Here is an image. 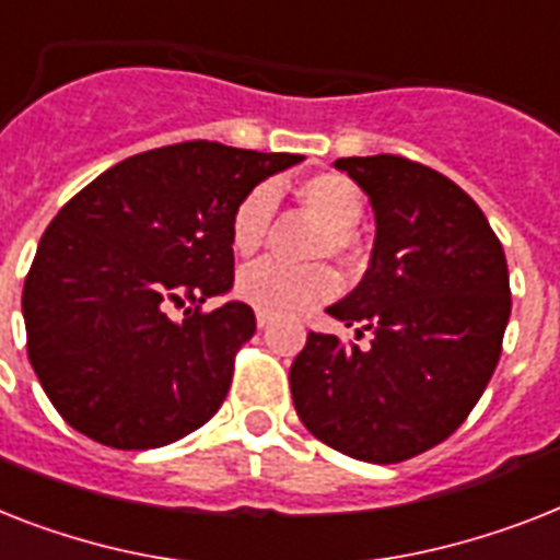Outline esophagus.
Here are the masks:
<instances>
[{
	"label": "esophagus",
	"mask_w": 560,
	"mask_h": 560,
	"mask_svg": "<svg viewBox=\"0 0 560 560\" xmlns=\"http://www.w3.org/2000/svg\"><path fill=\"white\" fill-rule=\"evenodd\" d=\"M256 322H258V327H267V325H270V322H272V316H267V313L258 311V313H256Z\"/></svg>",
	"instance_id": "esophagus-1"
}]
</instances>
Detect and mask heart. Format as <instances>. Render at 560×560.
I'll return each instance as SVG.
<instances>
[{
	"mask_svg": "<svg viewBox=\"0 0 560 560\" xmlns=\"http://www.w3.org/2000/svg\"><path fill=\"white\" fill-rule=\"evenodd\" d=\"M299 201L304 209L316 215L327 226L316 244V258L334 256L339 261H351L353 256V230L365 215V198L362 189L348 175L339 172H319L304 177L295 186ZM276 218V192L272 186L261 184L249 189L238 201L230 221V244L238 256H253L265 247L267 235ZM339 281L336 272L325 265L313 267H284L276 261H258L238 276V295L256 311L267 316H302L313 307L334 299Z\"/></svg>",
	"mask_w": 560,
	"mask_h": 560,
	"instance_id": "heart-1",
	"label": "heart"
}]
</instances>
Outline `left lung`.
Masks as SVG:
<instances>
[{
  "label": "left lung",
  "mask_w": 560,
  "mask_h": 560,
  "mask_svg": "<svg viewBox=\"0 0 560 560\" xmlns=\"http://www.w3.org/2000/svg\"><path fill=\"white\" fill-rule=\"evenodd\" d=\"M362 186L376 238L334 319L368 348L307 334L290 365L304 429L365 463H402L460 429L501 359L512 293L498 235L469 195L399 154L339 158Z\"/></svg>",
  "instance_id": "left-lung-1"
}]
</instances>
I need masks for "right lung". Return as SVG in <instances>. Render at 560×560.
Returning <instances> with one entry per match:
<instances>
[{
  "label": "right lung",
  "mask_w": 560,
  "mask_h": 560,
  "mask_svg": "<svg viewBox=\"0 0 560 560\" xmlns=\"http://www.w3.org/2000/svg\"><path fill=\"white\" fill-rule=\"evenodd\" d=\"M299 161L186 140L126 158L59 209L22 316L31 365L71 429L140 452L192 434L221 408L256 313L201 304L233 288L241 198ZM172 306L187 308L184 320Z\"/></svg>",
  "instance_id": "obj_1"
}]
</instances>
